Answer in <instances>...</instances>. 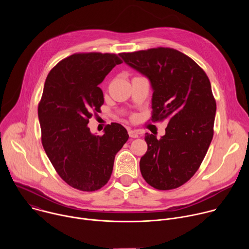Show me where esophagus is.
<instances>
[{"instance_id":"obj_1","label":"esophagus","mask_w":249,"mask_h":249,"mask_svg":"<svg viewBox=\"0 0 249 249\" xmlns=\"http://www.w3.org/2000/svg\"><path fill=\"white\" fill-rule=\"evenodd\" d=\"M128 134H129V136L131 137V138H138V133L136 132V131H134V130H129L128 131Z\"/></svg>"}]
</instances>
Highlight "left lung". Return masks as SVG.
<instances>
[{
	"mask_svg": "<svg viewBox=\"0 0 249 249\" xmlns=\"http://www.w3.org/2000/svg\"><path fill=\"white\" fill-rule=\"evenodd\" d=\"M120 56L151 82V120L168 121L160 139L145 136L148 151L140 160L142 176L156 189H175L196 173L214 135L217 104L209 78L195 61L173 48Z\"/></svg>",
	"mask_w": 249,
	"mask_h": 249,
	"instance_id": "left-lung-1",
	"label": "left lung"
}]
</instances>
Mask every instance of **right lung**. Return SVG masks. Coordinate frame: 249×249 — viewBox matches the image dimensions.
<instances>
[{
  "instance_id": "right-lung-1",
  "label": "right lung",
  "mask_w": 249,
  "mask_h": 249,
  "mask_svg": "<svg viewBox=\"0 0 249 249\" xmlns=\"http://www.w3.org/2000/svg\"><path fill=\"white\" fill-rule=\"evenodd\" d=\"M122 63L113 53H75L48 74L38 118L44 151L61 178L81 191H95L108 182L116 154L129 135L118 123L92 135L88 123L99 112L103 93L98 85Z\"/></svg>"
}]
</instances>
